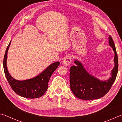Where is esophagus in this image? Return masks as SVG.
Instances as JSON below:
<instances>
[{
  "instance_id": "1",
  "label": "esophagus",
  "mask_w": 122,
  "mask_h": 122,
  "mask_svg": "<svg viewBox=\"0 0 122 122\" xmlns=\"http://www.w3.org/2000/svg\"><path fill=\"white\" fill-rule=\"evenodd\" d=\"M64 64H65V66H68L71 63V56L70 55H67L65 57V59H64Z\"/></svg>"
}]
</instances>
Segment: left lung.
<instances>
[{
	"label": "left lung",
	"mask_w": 122,
	"mask_h": 122,
	"mask_svg": "<svg viewBox=\"0 0 122 122\" xmlns=\"http://www.w3.org/2000/svg\"><path fill=\"white\" fill-rule=\"evenodd\" d=\"M109 43L115 53V67L109 80L101 81L90 75L82 63L77 60L75 61L76 65L70 68V86L76 97L83 100H93L102 97L110 90L118 73V61L115 45L110 36L109 37Z\"/></svg>",
	"instance_id": "8db88e82"
}]
</instances>
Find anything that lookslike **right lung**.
<instances>
[{
    "mask_svg": "<svg viewBox=\"0 0 122 122\" xmlns=\"http://www.w3.org/2000/svg\"><path fill=\"white\" fill-rule=\"evenodd\" d=\"M10 44L11 42L6 49L3 60L4 73L8 82L14 92L20 96L27 98L40 97L48 89L49 80L53 72L58 67L60 62H56L52 63L42 73L31 79L18 81L14 79L10 75L7 69V54Z\"/></svg>",
    "mask_w": 122,
    "mask_h": 122,
    "instance_id": "obj_1",
    "label": "right lung"
}]
</instances>
